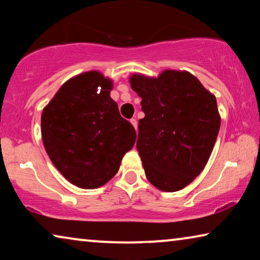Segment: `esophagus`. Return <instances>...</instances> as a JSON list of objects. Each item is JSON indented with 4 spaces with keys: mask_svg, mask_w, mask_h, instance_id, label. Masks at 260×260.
<instances>
[{
    "mask_svg": "<svg viewBox=\"0 0 260 260\" xmlns=\"http://www.w3.org/2000/svg\"><path fill=\"white\" fill-rule=\"evenodd\" d=\"M129 121H131V124H132V125H133V127H134V128L136 129V127H138V122H136V119H131Z\"/></svg>",
    "mask_w": 260,
    "mask_h": 260,
    "instance_id": "esophagus-1",
    "label": "esophagus"
}]
</instances>
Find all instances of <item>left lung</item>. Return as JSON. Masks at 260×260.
Listing matches in <instances>:
<instances>
[{
    "mask_svg": "<svg viewBox=\"0 0 260 260\" xmlns=\"http://www.w3.org/2000/svg\"><path fill=\"white\" fill-rule=\"evenodd\" d=\"M146 116L139 120L136 149L144 173L162 191L181 190L208 162L221 118L215 96L187 71L129 77Z\"/></svg>",
    "mask_w": 260,
    "mask_h": 260,
    "instance_id": "left-lung-1",
    "label": "left lung"
}]
</instances>
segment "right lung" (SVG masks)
<instances>
[{"label":"right lung","instance_id":"add662e5","mask_svg":"<svg viewBox=\"0 0 260 260\" xmlns=\"http://www.w3.org/2000/svg\"><path fill=\"white\" fill-rule=\"evenodd\" d=\"M112 88L101 72H83L64 82L43 108V146L60 174L79 188L111 180L135 143L134 127L110 98Z\"/></svg>","mask_w":260,"mask_h":260}]
</instances>
